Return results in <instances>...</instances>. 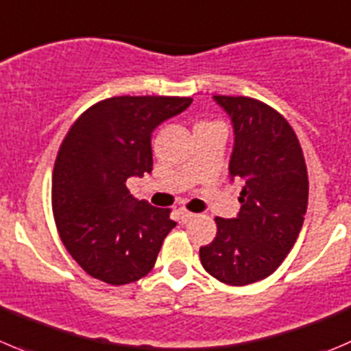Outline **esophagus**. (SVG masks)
<instances>
[{
	"mask_svg": "<svg viewBox=\"0 0 351 351\" xmlns=\"http://www.w3.org/2000/svg\"><path fill=\"white\" fill-rule=\"evenodd\" d=\"M178 214H180V219L182 221H190L192 217H195V214L190 213V210L185 209V207H178Z\"/></svg>",
	"mask_w": 351,
	"mask_h": 351,
	"instance_id": "esophagus-1",
	"label": "esophagus"
}]
</instances>
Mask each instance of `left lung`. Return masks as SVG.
<instances>
[{
  "instance_id": "obj_1",
  "label": "left lung",
  "mask_w": 351,
  "mask_h": 351,
  "mask_svg": "<svg viewBox=\"0 0 351 351\" xmlns=\"http://www.w3.org/2000/svg\"><path fill=\"white\" fill-rule=\"evenodd\" d=\"M233 125L230 176L243 183L237 217H216V238L200 247L204 269L231 287L255 283L280 267L297 241L308 200L304 152L293 128L267 104L214 96Z\"/></svg>"
}]
</instances>
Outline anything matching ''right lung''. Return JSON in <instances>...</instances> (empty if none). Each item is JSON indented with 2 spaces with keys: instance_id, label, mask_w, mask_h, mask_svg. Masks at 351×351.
Masks as SVG:
<instances>
[{
  "instance_id": "right-lung-1",
  "label": "right lung",
  "mask_w": 351,
  "mask_h": 351,
  "mask_svg": "<svg viewBox=\"0 0 351 351\" xmlns=\"http://www.w3.org/2000/svg\"><path fill=\"white\" fill-rule=\"evenodd\" d=\"M192 97L120 96L94 104L71 125L53 169L58 233L78 266L108 285H128L154 267L169 209L137 200L127 180L152 171L151 137Z\"/></svg>"
}]
</instances>
